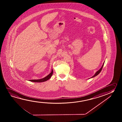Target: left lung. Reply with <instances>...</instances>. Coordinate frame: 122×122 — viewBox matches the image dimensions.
Wrapping results in <instances>:
<instances>
[{
    "label": "left lung",
    "instance_id": "8db88e82",
    "mask_svg": "<svg viewBox=\"0 0 122 122\" xmlns=\"http://www.w3.org/2000/svg\"><path fill=\"white\" fill-rule=\"evenodd\" d=\"M104 62H104V63H103V65H102V67H101V68H100V69L98 70V71H97V72H96V73L94 75V76H92V77H91V78H93V77H94V76H97V75H98L99 74H100V72H101V71H102V68H103V65H104Z\"/></svg>",
    "mask_w": 122,
    "mask_h": 122
}]
</instances>
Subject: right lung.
Listing matches in <instances>:
<instances>
[{"instance_id":"right-lung-1","label":"right lung","mask_w":122,"mask_h":122,"mask_svg":"<svg viewBox=\"0 0 122 122\" xmlns=\"http://www.w3.org/2000/svg\"><path fill=\"white\" fill-rule=\"evenodd\" d=\"M53 73V71L52 69L51 72L50 74H49L48 76H46L45 77L41 79H39V80H29L31 82H43L45 81H46L47 80H48L50 79L51 76H52V74Z\"/></svg>"}]
</instances>
